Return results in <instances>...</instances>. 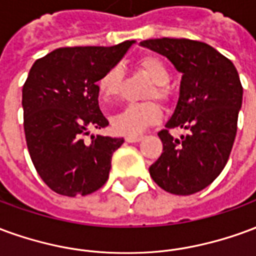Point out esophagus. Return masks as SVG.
Returning <instances> with one entry per match:
<instances>
[{"label":"esophagus","instance_id":"esophagus-1","mask_svg":"<svg viewBox=\"0 0 256 256\" xmlns=\"http://www.w3.org/2000/svg\"><path fill=\"white\" fill-rule=\"evenodd\" d=\"M142 138H144L142 136H126V138L124 140H126L128 142H140Z\"/></svg>","mask_w":256,"mask_h":256}]
</instances>
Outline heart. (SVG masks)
Wrapping results in <instances>:
<instances>
[{
	"label": "heart",
	"instance_id": "1",
	"mask_svg": "<svg viewBox=\"0 0 256 256\" xmlns=\"http://www.w3.org/2000/svg\"><path fill=\"white\" fill-rule=\"evenodd\" d=\"M137 68L154 82V88H150L148 97L159 98L166 101L168 98V88L170 82V71L167 68L164 60L155 54L142 56L137 62ZM124 72L120 66H114L108 71L102 74L98 79V90L104 100H115L122 93ZM162 110L155 101L148 102H137L124 106L122 111L112 118V126L115 132L120 134L136 136L144 132L145 128L154 126L160 122Z\"/></svg>",
	"mask_w": 256,
	"mask_h": 256
}]
</instances>
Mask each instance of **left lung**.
Segmentation results:
<instances>
[{"label":"left lung","mask_w":256,"mask_h":256,"mask_svg":"<svg viewBox=\"0 0 256 256\" xmlns=\"http://www.w3.org/2000/svg\"><path fill=\"white\" fill-rule=\"evenodd\" d=\"M166 56L182 74L180 97L166 128L160 158L150 174L162 189L172 194H193L207 188L228 163L236 138L242 86L229 58L204 42L185 38H159L141 42ZM172 128L188 133L180 139Z\"/></svg>","instance_id":"1"}]
</instances>
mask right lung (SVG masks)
I'll return each instance as SVG.
<instances>
[{
    "label": "right lung",
    "instance_id": "obj_1",
    "mask_svg": "<svg viewBox=\"0 0 256 256\" xmlns=\"http://www.w3.org/2000/svg\"><path fill=\"white\" fill-rule=\"evenodd\" d=\"M134 41L115 46L58 48L32 64L23 86L24 134L42 181L63 196H86L108 180L123 138L92 136L108 126L98 106V79Z\"/></svg>",
    "mask_w": 256,
    "mask_h": 256
}]
</instances>
